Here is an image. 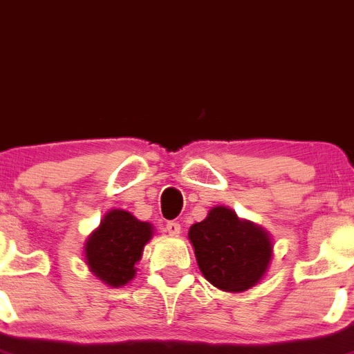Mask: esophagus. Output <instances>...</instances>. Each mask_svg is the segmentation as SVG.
I'll return each mask as SVG.
<instances>
[{"mask_svg":"<svg viewBox=\"0 0 354 354\" xmlns=\"http://www.w3.org/2000/svg\"><path fill=\"white\" fill-rule=\"evenodd\" d=\"M167 233L169 235H173V236H178L181 233V226L180 223H174V221H171V223H167Z\"/></svg>","mask_w":354,"mask_h":354,"instance_id":"34e87169","label":"esophagus"}]
</instances>
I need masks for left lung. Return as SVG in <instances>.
Listing matches in <instances>:
<instances>
[{"label":"left lung","instance_id":"obj_1","mask_svg":"<svg viewBox=\"0 0 354 354\" xmlns=\"http://www.w3.org/2000/svg\"><path fill=\"white\" fill-rule=\"evenodd\" d=\"M189 241L201 274L224 292H244L260 283L274 248L267 230L223 205L190 226Z\"/></svg>","mask_w":354,"mask_h":354}]
</instances>
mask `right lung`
Returning a JSON list of instances; mask_svg holds the SVG:
<instances>
[{
  "label": "right lung",
  "mask_w": 354,
  "mask_h": 354,
  "mask_svg": "<svg viewBox=\"0 0 354 354\" xmlns=\"http://www.w3.org/2000/svg\"><path fill=\"white\" fill-rule=\"evenodd\" d=\"M155 228L130 212L113 208L106 212L84 244V262L92 274L112 288L124 287L137 274L144 245Z\"/></svg>",
  "instance_id": "add662e5"
}]
</instances>
